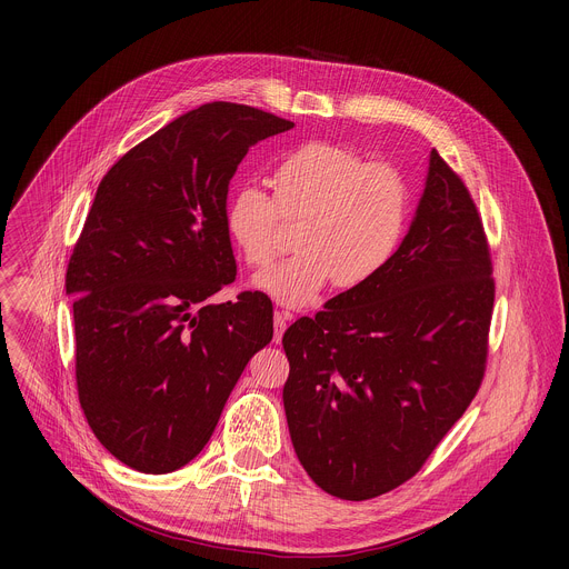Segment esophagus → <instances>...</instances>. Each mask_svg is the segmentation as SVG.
I'll return each instance as SVG.
<instances>
[{
    "mask_svg": "<svg viewBox=\"0 0 569 569\" xmlns=\"http://www.w3.org/2000/svg\"><path fill=\"white\" fill-rule=\"evenodd\" d=\"M292 319L290 312H283V310H274V342L279 345L286 329H288V321Z\"/></svg>",
    "mask_w": 569,
    "mask_h": 569,
    "instance_id": "obj_1",
    "label": "esophagus"
}]
</instances>
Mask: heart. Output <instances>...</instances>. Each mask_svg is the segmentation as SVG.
<instances>
[{"instance_id":"1","label":"heart","mask_w":569,"mask_h":569,"mask_svg":"<svg viewBox=\"0 0 569 569\" xmlns=\"http://www.w3.org/2000/svg\"><path fill=\"white\" fill-rule=\"evenodd\" d=\"M274 196L257 182L240 184L224 224L242 259L268 266L281 250V216L301 222L299 254L252 281L290 308L310 303L331 281L342 290L371 283L393 261L412 220V191L396 167L329 141L288 152L274 169Z\"/></svg>"}]
</instances>
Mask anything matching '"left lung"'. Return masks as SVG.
<instances>
[{
  "label": "left lung",
  "instance_id": "8db88e82",
  "mask_svg": "<svg viewBox=\"0 0 569 569\" xmlns=\"http://www.w3.org/2000/svg\"><path fill=\"white\" fill-rule=\"evenodd\" d=\"M475 202L430 150L393 261L283 333V408L310 479L371 500L419 472L483 378L496 283Z\"/></svg>",
  "mask_w": 569,
  "mask_h": 569
}]
</instances>
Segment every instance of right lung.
Wrapping results in <instances>:
<instances>
[{
	"label": "right lung",
	"mask_w": 569,
	"mask_h": 569,
	"mask_svg": "<svg viewBox=\"0 0 569 569\" xmlns=\"http://www.w3.org/2000/svg\"><path fill=\"white\" fill-rule=\"evenodd\" d=\"M295 123L207 103L126 152L101 180L69 259L80 408L121 463L164 475L211 439L252 356L272 340V301L242 292L224 224L248 150Z\"/></svg>",
	"instance_id": "1"
}]
</instances>
